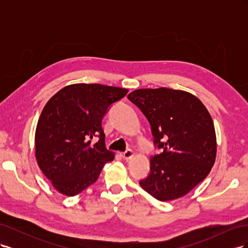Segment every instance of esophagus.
Returning a JSON list of instances; mask_svg holds the SVG:
<instances>
[{
	"label": "esophagus",
	"mask_w": 248,
	"mask_h": 248,
	"mask_svg": "<svg viewBox=\"0 0 248 248\" xmlns=\"http://www.w3.org/2000/svg\"><path fill=\"white\" fill-rule=\"evenodd\" d=\"M121 156L123 157V159H130L131 157L133 156V152H132V150H130V149H128V150H126L125 152H122L121 153Z\"/></svg>",
	"instance_id": "obj_1"
}]
</instances>
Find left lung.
Listing matches in <instances>:
<instances>
[{"mask_svg":"<svg viewBox=\"0 0 248 248\" xmlns=\"http://www.w3.org/2000/svg\"><path fill=\"white\" fill-rule=\"evenodd\" d=\"M128 99L148 119L154 146L162 151L150 159L141 188L161 202L184 197L215 162L216 136L209 111L196 96L181 90L140 89Z\"/></svg>","mask_w":248,"mask_h":248,"instance_id":"left-lung-1","label":"left lung"}]
</instances>
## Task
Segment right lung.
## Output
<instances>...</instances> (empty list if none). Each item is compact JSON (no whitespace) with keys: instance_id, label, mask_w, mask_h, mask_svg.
Segmentation results:
<instances>
[{"instance_id":"right-lung-1","label":"right lung","mask_w":248,"mask_h":248,"mask_svg":"<svg viewBox=\"0 0 248 248\" xmlns=\"http://www.w3.org/2000/svg\"><path fill=\"white\" fill-rule=\"evenodd\" d=\"M127 89L76 84L60 90L43 108L35 132L37 163L52 186L73 197L95 183L115 158L106 148L101 121ZM98 137L93 144L91 140Z\"/></svg>"}]
</instances>
